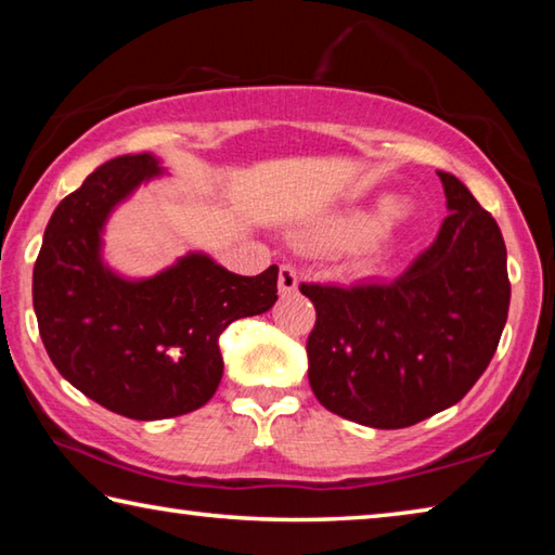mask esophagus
<instances>
[{"instance_id":"34e87169","label":"esophagus","mask_w":555,"mask_h":555,"mask_svg":"<svg viewBox=\"0 0 555 555\" xmlns=\"http://www.w3.org/2000/svg\"><path fill=\"white\" fill-rule=\"evenodd\" d=\"M296 288H298L296 271L291 269V267H281L279 269V294L281 296H291V294H296Z\"/></svg>"}]
</instances>
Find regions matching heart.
I'll return each mask as SVG.
<instances>
[{"instance_id":"b5f03b06","label":"heart","mask_w":555,"mask_h":555,"mask_svg":"<svg viewBox=\"0 0 555 555\" xmlns=\"http://www.w3.org/2000/svg\"><path fill=\"white\" fill-rule=\"evenodd\" d=\"M413 218V210L399 208V198L384 193L362 208H350L327 218L315 220L298 234L296 242L308 251H323V255H340L364 247L370 257H382L387 251L399 222Z\"/></svg>"}]
</instances>
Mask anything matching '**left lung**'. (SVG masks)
I'll return each mask as SVG.
<instances>
[{
	"label": "left lung",
	"instance_id": "left-lung-1",
	"mask_svg": "<svg viewBox=\"0 0 555 555\" xmlns=\"http://www.w3.org/2000/svg\"><path fill=\"white\" fill-rule=\"evenodd\" d=\"M448 218L393 284H304L318 321L308 382L327 411L406 428L446 411L482 377L509 313L500 224L453 173L438 171Z\"/></svg>",
	"mask_w": 555,
	"mask_h": 555
}]
</instances>
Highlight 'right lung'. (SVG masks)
I'll list each match as a JSON object with an SVG mask.
<instances>
[{
    "instance_id": "right-lung-1",
    "label": "right lung",
    "mask_w": 555,
    "mask_h": 555,
    "mask_svg": "<svg viewBox=\"0 0 555 555\" xmlns=\"http://www.w3.org/2000/svg\"><path fill=\"white\" fill-rule=\"evenodd\" d=\"M154 154L98 166L59 203L34 267V311L46 352L75 389L134 421L183 416L222 379L220 335L276 304L279 267L240 276L201 249L152 276L105 259L107 222L139 188L164 178Z\"/></svg>"
}]
</instances>
